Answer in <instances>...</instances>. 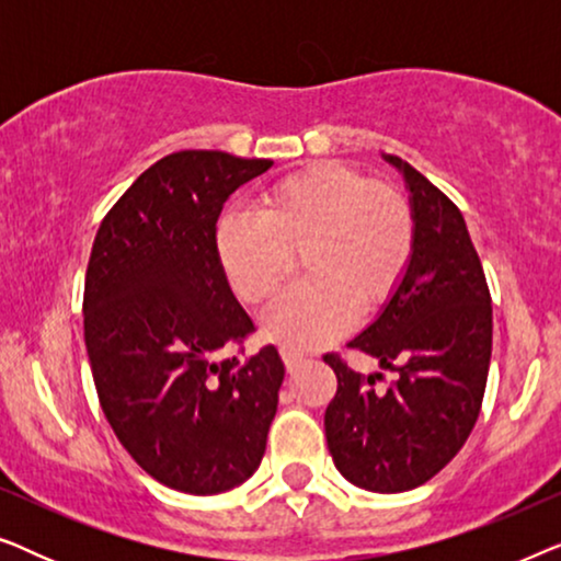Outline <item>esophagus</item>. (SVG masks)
Returning <instances> with one entry per match:
<instances>
[{
  "instance_id": "1",
  "label": "esophagus",
  "mask_w": 561,
  "mask_h": 561,
  "mask_svg": "<svg viewBox=\"0 0 561 561\" xmlns=\"http://www.w3.org/2000/svg\"><path fill=\"white\" fill-rule=\"evenodd\" d=\"M280 359H283V365H286V370L294 373L296 367L304 363V355H301V352H296V350H286V347H283V350H280Z\"/></svg>"
}]
</instances>
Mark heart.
<instances>
[{
    "label": "heart",
    "instance_id": "1",
    "mask_svg": "<svg viewBox=\"0 0 561 561\" xmlns=\"http://www.w3.org/2000/svg\"><path fill=\"white\" fill-rule=\"evenodd\" d=\"M416 217L409 198L340 160H319L283 175L260 211H227L217 255L244 304H263L294 273L304 280L275 298L263 332L294 350H313L352 327L357 306L378 311L409 273Z\"/></svg>",
    "mask_w": 561,
    "mask_h": 561
}]
</instances>
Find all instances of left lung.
Returning a JSON list of instances; mask_svg holds the SVG:
<instances>
[{"label":"left lung","mask_w":561,"mask_h":561,"mask_svg":"<svg viewBox=\"0 0 561 561\" xmlns=\"http://www.w3.org/2000/svg\"><path fill=\"white\" fill-rule=\"evenodd\" d=\"M403 173L416 217L409 273L380 317L347 347L396 373H355L336 352L324 428L332 459L352 485L403 493L432 480L462 449L485 396L493 306L462 211L416 168L386 156Z\"/></svg>","instance_id":"obj_1"}]
</instances>
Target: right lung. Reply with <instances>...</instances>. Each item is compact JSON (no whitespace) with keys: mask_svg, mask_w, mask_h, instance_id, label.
Listing matches in <instances>:
<instances>
[{"mask_svg":"<svg viewBox=\"0 0 561 561\" xmlns=\"http://www.w3.org/2000/svg\"><path fill=\"white\" fill-rule=\"evenodd\" d=\"M273 160L181 150L152 163L106 214L83 286V340L99 403L137 465L191 495L257 470L283 363L244 352L255 324L217 255L221 206Z\"/></svg>","mask_w":561,"mask_h":561,"instance_id":"right-lung-1","label":"right lung"}]
</instances>
